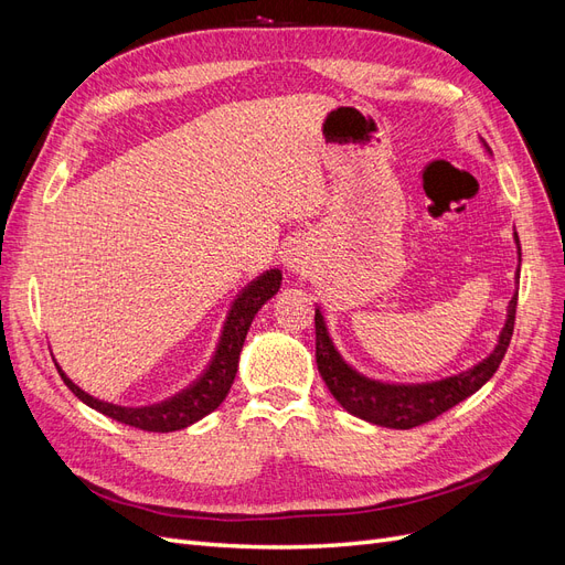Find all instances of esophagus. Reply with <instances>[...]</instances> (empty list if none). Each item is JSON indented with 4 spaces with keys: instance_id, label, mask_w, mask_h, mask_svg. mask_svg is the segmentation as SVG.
Masks as SVG:
<instances>
[{
    "instance_id": "obj_1",
    "label": "esophagus",
    "mask_w": 565,
    "mask_h": 565,
    "mask_svg": "<svg viewBox=\"0 0 565 565\" xmlns=\"http://www.w3.org/2000/svg\"><path fill=\"white\" fill-rule=\"evenodd\" d=\"M282 264L289 273H306L311 266V249L303 241H292L282 252Z\"/></svg>"
}]
</instances>
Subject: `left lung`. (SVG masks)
Returning <instances> with one entry per match:
<instances>
[{"label":"left lung","mask_w":565,"mask_h":565,"mask_svg":"<svg viewBox=\"0 0 565 565\" xmlns=\"http://www.w3.org/2000/svg\"><path fill=\"white\" fill-rule=\"evenodd\" d=\"M516 243L519 235L514 233ZM521 270V268H519ZM516 270V278H519ZM519 292H514L507 309V322L500 332V341L494 351L473 365L469 372H459L455 377L431 382V384H384L363 377L355 372L344 358L334 349L328 334V324L320 309H316V363L320 377L328 384L330 393L347 413L361 417L365 422L388 426V429H413V426L426 424L438 415L448 413L450 407L469 398L471 393L481 388L494 372H498L507 347L514 334Z\"/></svg>","instance_id":"8db88e82"}]
</instances>
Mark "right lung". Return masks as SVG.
<instances>
[{
	"label": "right lung",
	"mask_w": 565,
	"mask_h": 565,
	"mask_svg": "<svg viewBox=\"0 0 565 565\" xmlns=\"http://www.w3.org/2000/svg\"><path fill=\"white\" fill-rule=\"evenodd\" d=\"M280 282H282V273L270 268L262 273L256 280H252L243 292L237 295V299L233 301L228 311V318L224 322V332H221V339L207 370H204L200 374V380H195L191 386L162 403L146 405V407H122V405L98 401L89 396L87 391H82L77 384H73V380H67L65 372L58 365L56 370L61 374V380L65 382V386L71 388L82 403L98 409L100 415H106L115 422H122L127 426H134V429L152 431V434L185 429V426H191L204 415H210L212 409H216L228 396L249 324L256 311H259L262 306L278 292Z\"/></svg>",
	"instance_id": "obj_1"
}]
</instances>
